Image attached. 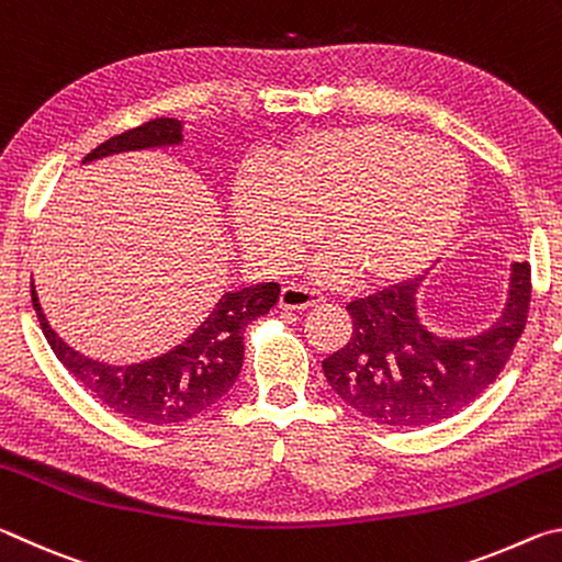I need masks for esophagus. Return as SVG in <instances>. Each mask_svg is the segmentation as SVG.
<instances>
[{
	"label": "esophagus",
	"instance_id": "1",
	"mask_svg": "<svg viewBox=\"0 0 562 562\" xmlns=\"http://www.w3.org/2000/svg\"><path fill=\"white\" fill-rule=\"evenodd\" d=\"M325 300V294L319 290H312L307 284H300V282H292V284H284L282 294H280V304L284 310H310L315 307Z\"/></svg>",
	"mask_w": 562,
	"mask_h": 562
}]
</instances>
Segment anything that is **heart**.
<instances>
[{"instance_id": "1", "label": "heart", "mask_w": 562, "mask_h": 562, "mask_svg": "<svg viewBox=\"0 0 562 562\" xmlns=\"http://www.w3.org/2000/svg\"><path fill=\"white\" fill-rule=\"evenodd\" d=\"M465 193L469 176L453 150L367 123L292 140L272 176L245 168L235 183V223L255 258L284 270L310 250L322 221L331 270L394 284L439 258Z\"/></svg>"}]
</instances>
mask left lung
Listing matches in <instances>:
<instances>
[{
    "instance_id": "1",
    "label": "left lung",
    "mask_w": 562,
    "mask_h": 562,
    "mask_svg": "<svg viewBox=\"0 0 562 562\" xmlns=\"http://www.w3.org/2000/svg\"><path fill=\"white\" fill-rule=\"evenodd\" d=\"M418 282L351 300V339L322 361L339 398L392 429L431 426L475 402L506 367L530 310V265L516 262L496 325L471 339H443L416 317Z\"/></svg>"
}]
</instances>
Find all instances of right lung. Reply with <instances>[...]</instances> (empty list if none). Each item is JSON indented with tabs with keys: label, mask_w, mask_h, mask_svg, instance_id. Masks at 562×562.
I'll return each instance as SVG.
<instances>
[{
	"label": "right lung",
	"mask_w": 562,
	"mask_h": 562,
	"mask_svg": "<svg viewBox=\"0 0 562 562\" xmlns=\"http://www.w3.org/2000/svg\"><path fill=\"white\" fill-rule=\"evenodd\" d=\"M180 138H183L180 121L154 119L109 138L106 144L87 154L83 164L93 158L123 154V150L173 146L180 144ZM278 300V282L225 292L217 300L211 317L168 355L144 361V364L109 367L81 357L79 351L66 347L56 337L49 322L44 319L40 300H36L32 288V302L44 337L54 349L56 359L69 369L76 382L93 398L106 404L111 412L126 416L128 422L154 426L183 424L188 418L203 414L205 408H211L231 392L243 369L245 327L252 319L268 315Z\"/></svg>",
	"instance_id": "add662e5"
}]
</instances>
